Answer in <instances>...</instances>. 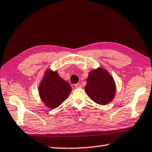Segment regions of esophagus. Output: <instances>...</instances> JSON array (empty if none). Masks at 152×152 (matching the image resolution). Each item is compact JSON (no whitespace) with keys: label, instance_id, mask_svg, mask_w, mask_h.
<instances>
[{"label":"esophagus","instance_id":"34e87169","mask_svg":"<svg viewBox=\"0 0 152 152\" xmlns=\"http://www.w3.org/2000/svg\"><path fill=\"white\" fill-rule=\"evenodd\" d=\"M74 86H75L76 88H82L81 84H76L74 85Z\"/></svg>","mask_w":152,"mask_h":152}]
</instances>
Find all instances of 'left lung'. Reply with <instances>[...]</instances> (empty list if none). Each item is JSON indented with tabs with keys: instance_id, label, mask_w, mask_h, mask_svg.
I'll use <instances>...</instances> for the list:
<instances>
[{
	"instance_id": "1",
	"label": "left lung",
	"mask_w": 152,
	"mask_h": 152,
	"mask_svg": "<svg viewBox=\"0 0 152 152\" xmlns=\"http://www.w3.org/2000/svg\"><path fill=\"white\" fill-rule=\"evenodd\" d=\"M85 91L94 102L105 105L113 100L116 84L107 70L102 67H98L89 72Z\"/></svg>"
}]
</instances>
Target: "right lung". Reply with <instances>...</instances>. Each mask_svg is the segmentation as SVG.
Returning a JSON list of instances; mask_svg holds the SVG:
<instances>
[{
	"instance_id": "obj_1",
	"label": "right lung",
	"mask_w": 152,
	"mask_h": 152,
	"mask_svg": "<svg viewBox=\"0 0 152 152\" xmlns=\"http://www.w3.org/2000/svg\"><path fill=\"white\" fill-rule=\"evenodd\" d=\"M72 91L68 83L56 71L47 69L39 86V95L47 108L55 109L63 103Z\"/></svg>"
}]
</instances>
